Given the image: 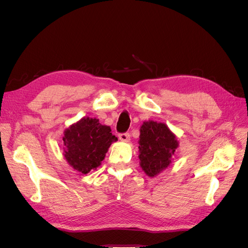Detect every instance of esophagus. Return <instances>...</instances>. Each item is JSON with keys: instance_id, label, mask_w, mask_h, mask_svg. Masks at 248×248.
Returning <instances> with one entry per match:
<instances>
[{"instance_id": "esophagus-1", "label": "esophagus", "mask_w": 248, "mask_h": 248, "mask_svg": "<svg viewBox=\"0 0 248 248\" xmlns=\"http://www.w3.org/2000/svg\"><path fill=\"white\" fill-rule=\"evenodd\" d=\"M119 139L121 140L122 141H129L130 140V136L128 132H125V133H120L119 134Z\"/></svg>"}]
</instances>
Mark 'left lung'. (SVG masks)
<instances>
[{"label": "left lung", "instance_id": "1", "mask_svg": "<svg viewBox=\"0 0 248 248\" xmlns=\"http://www.w3.org/2000/svg\"><path fill=\"white\" fill-rule=\"evenodd\" d=\"M140 131V166L149 177H154L170 166L179 142L164 123L147 121Z\"/></svg>", "mask_w": 248, "mask_h": 248}]
</instances>
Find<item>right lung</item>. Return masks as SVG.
I'll list each match as a JSON object with an SVG mask.
<instances>
[{
	"mask_svg": "<svg viewBox=\"0 0 248 248\" xmlns=\"http://www.w3.org/2000/svg\"><path fill=\"white\" fill-rule=\"evenodd\" d=\"M64 157L81 174L98 168L108 148L118 139L109 126L102 125L96 118H82L64 131Z\"/></svg>",
	"mask_w": 248,
	"mask_h": 248,
	"instance_id": "right-lung-1",
	"label": "right lung"
}]
</instances>
